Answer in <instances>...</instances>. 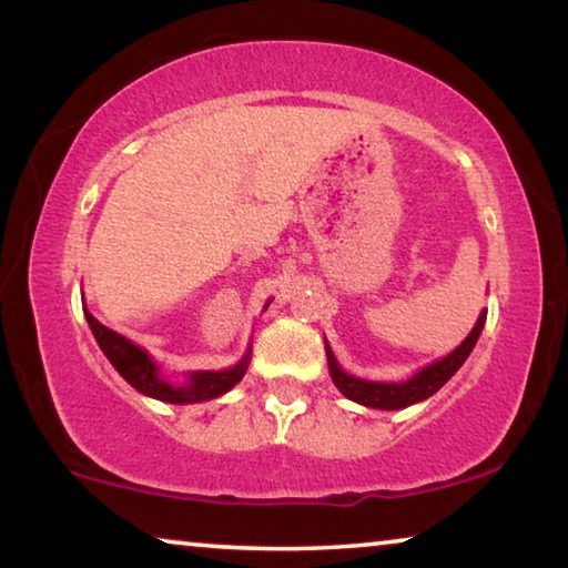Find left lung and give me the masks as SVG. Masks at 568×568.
Here are the masks:
<instances>
[{
    "label": "left lung",
    "instance_id": "obj_1",
    "mask_svg": "<svg viewBox=\"0 0 568 568\" xmlns=\"http://www.w3.org/2000/svg\"><path fill=\"white\" fill-rule=\"evenodd\" d=\"M486 323V311L478 315V321L474 325V331L468 333V338L458 345V348L446 355L444 361L430 363L428 368L418 371L416 376L406 383H373V381H361L353 378L348 373L341 371V365L335 363L333 353L328 345H325V353H328V368L333 383L338 386V390L343 393L345 398H351L361 406L368 408H381V410H396V408H406L410 403H418L423 398L434 396V393L444 386V383L454 376V373L464 365V361L468 358V353L474 351V345L480 335V328Z\"/></svg>",
    "mask_w": 568,
    "mask_h": 568
}]
</instances>
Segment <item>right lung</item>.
<instances>
[{"instance_id": "obj_1", "label": "right lung", "mask_w": 568, "mask_h": 568, "mask_svg": "<svg viewBox=\"0 0 568 568\" xmlns=\"http://www.w3.org/2000/svg\"><path fill=\"white\" fill-rule=\"evenodd\" d=\"M84 318H88L102 353L108 355V361L114 365V368H118L120 376L128 381L134 390L145 393V396H150V398H158L165 403L210 400V398H217V396H223V393H227L235 386V383H240V378H243L247 371L250 351L245 358L235 365V368L190 373L187 383L172 386V383H168L160 376V368L145 351L138 348V345L130 343L128 338H122L120 333L104 328V325L94 318L90 311H84Z\"/></svg>"}]
</instances>
